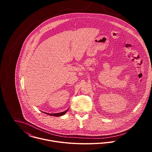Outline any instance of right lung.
<instances>
[{
	"label": "right lung",
	"mask_w": 152,
	"mask_h": 152,
	"mask_svg": "<svg viewBox=\"0 0 152 152\" xmlns=\"http://www.w3.org/2000/svg\"><path fill=\"white\" fill-rule=\"evenodd\" d=\"M69 110V109L66 111H65L64 112H62V113H56V114H49V113H46V114L48 115H52V116H55V117H59V116H62L63 115H64L65 114H66L67 111Z\"/></svg>",
	"instance_id": "right-lung-1"
}]
</instances>
